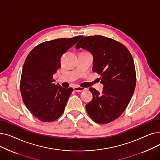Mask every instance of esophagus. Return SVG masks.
Here are the masks:
<instances>
[{"label":"esophagus","instance_id":"obj_1","mask_svg":"<svg viewBox=\"0 0 160 160\" xmlns=\"http://www.w3.org/2000/svg\"><path fill=\"white\" fill-rule=\"evenodd\" d=\"M73 89H74V91H76V92H81V91H83V90L86 89V88H81V87H80V86H75V87H74Z\"/></svg>","mask_w":160,"mask_h":160}]
</instances>
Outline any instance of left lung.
<instances>
[{
    "label": "left lung",
    "instance_id": "obj_1",
    "mask_svg": "<svg viewBox=\"0 0 160 160\" xmlns=\"http://www.w3.org/2000/svg\"><path fill=\"white\" fill-rule=\"evenodd\" d=\"M82 48L93 56V71L100 74L102 93L93 88V99L86 104L91 118L99 124L110 122L128 106L136 83L135 65L128 48L119 42L102 36L82 38L76 48Z\"/></svg>",
    "mask_w": 160,
    "mask_h": 160
}]
</instances>
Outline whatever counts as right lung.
<instances>
[{
	"mask_svg": "<svg viewBox=\"0 0 160 160\" xmlns=\"http://www.w3.org/2000/svg\"><path fill=\"white\" fill-rule=\"evenodd\" d=\"M81 36L45 41L33 48L23 65L20 89L22 100L32 114L43 122H52L63 113L73 89L54 83L62 56Z\"/></svg>",
	"mask_w": 160,
	"mask_h": 160,
	"instance_id": "right-lung-1",
	"label": "right lung"
}]
</instances>
